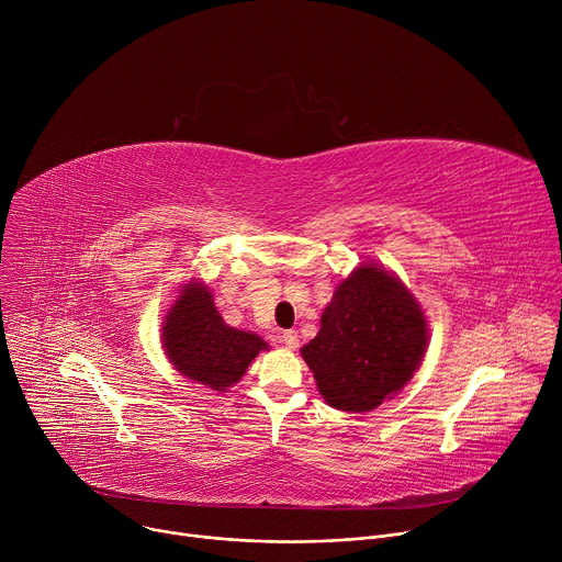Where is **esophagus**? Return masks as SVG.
Here are the masks:
<instances>
[{
  "mask_svg": "<svg viewBox=\"0 0 562 562\" xmlns=\"http://www.w3.org/2000/svg\"><path fill=\"white\" fill-rule=\"evenodd\" d=\"M280 340H282V345H284L286 349H297V334H295V331H284V334L280 336Z\"/></svg>",
  "mask_w": 562,
  "mask_h": 562,
  "instance_id": "obj_1",
  "label": "esophagus"
}]
</instances>
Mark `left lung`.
Masks as SVG:
<instances>
[{"mask_svg": "<svg viewBox=\"0 0 562 562\" xmlns=\"http://www.w3.org/2000/svg\"><path fill=\"white\" fill-rule=\"evenodd\" d=\"M427 340L425 313L409 289L382 267L362 265L336 286L302 358L327 405L362 414L412 380Z\"/></svg>", "mask_w": 562, "mask_h": 562, "instance_id": "left-lung-1", "label": "left lung"}]
</instances>
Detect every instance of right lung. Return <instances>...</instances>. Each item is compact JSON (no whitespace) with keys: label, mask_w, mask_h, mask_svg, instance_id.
Segmentation results:
<instances>
[{"label":"right lung","mask_w":562,"mask_h":562,"mask_svg":"<svg viewBox=\"0 0 562 562\" xmlns=\"http://www.w3.org/2000/svg\"><path fill=\"white\" fill-rule=\"evenodd\" d=\"M162 347L184 378L222 393L247 373L269 345L251 331L228 327L209 286L191 280L165 317Z\"/></svg>","instance_id":"add662e5"}]
</instances>
